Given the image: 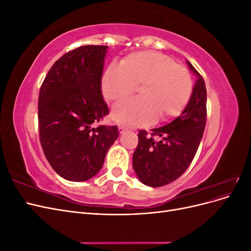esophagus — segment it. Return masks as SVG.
I'll list each match as a JSON object with an SVG mask.
<instances>
[{
    "label": "esophagus",
    "instance_id": "obj_1",
    "mask_svg": "<svg viewBox=\"0 0 251 251\" xmlns=\"http://www.w3.org/2000/svg\"><path fill=\"white\" fill-rule=\"evenodd\" d=\"M126 130V126H118V131H119L120 134H124Z\"/></svg>",
    "mask_w": 251,
    "mask_h": 251
}]
</instances>
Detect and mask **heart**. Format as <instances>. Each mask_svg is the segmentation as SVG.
<instances>
[{
	"label": "heart",
	"mask_w": 251,
	"mask_h": 251,
	"mask_svg": "<svg viewBox=\"0 0 251 251\" xmlns=\"http://www.w3.org/2000/svg\"><path fill=\"white\" fill-rule=\"evenodd\" d=\"M140 86V98L124 100L113 108V117L131 126H147L179 116L193 95V79L185 67L157 51H139L126 56L120 66L111 65L101 77V91L109 101L133 94Z\"/></svg>",
	"instance_id": "heart-1"
}]
</instances>
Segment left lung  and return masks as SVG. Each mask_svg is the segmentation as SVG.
I'll list each match as a JSON object with an SVG mask.
<instances>
[{
  "label": "left lung",
  "instance_id": "left-lung-1",
  "mask_svg": "<svg viewBox=\"0 0 251 251\" xmlns=\"http://www.w3.org/2000/svg\"><path fill=\"white\" fill-rule=\"evenodd\" d=\"M187 65L198 79L184 111L172 123L153 128L151 135L144 130L138 133L133 168L148 186H163L178 179L192 163L202 139L207 115L206 87L201 74L191 63Z\"/></svg>",
  "mask_w": 251,
  "mask_h": 251
}]
</instances>
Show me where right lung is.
<instances>
[{
    "label": "right lung",
    "mask_w": 251,
    "mask_h": 251,
    "mask_svg": "<svg viewBox=\"0 0 251 251\" xmlns=\"http://www.w3.org/2000/svg\"><path fill=\"white\" fill-rule=\"evenodd\" d=\"M107 48L86 45L67 52L51 67L41 86V146L52 169L67 180L94 177L118 137L116 126L92 127L110 112L101 94Z\"/></svg>",
    "instance_id": "add662e5"
}]
</instances>
